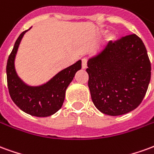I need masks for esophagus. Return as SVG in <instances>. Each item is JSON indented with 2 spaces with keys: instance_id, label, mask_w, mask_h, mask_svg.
Here are the masks:
<instances>
[{
  "instance_id": "obj_1",
  "label": "esophagus",
  "mask_w": 154,
  "mask_h": 154,
  "mask_svg": "<svg viewBox=\"0 0 154 154\" xmlns=\"http://www.w3.org/2000/svg\"><path fill=\"white\" fill-rule=\"evenodd\" d=\"M87 58H82V69H85V68H87Z\"/></svg>"
}]
</instances>
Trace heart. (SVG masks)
I'll use <instances>...</instances> for the list:
<instances>
[{"mask_svg":"<svg viewBox=\"0 0 154 154\" xmlns=\"http://www.w3.org/2000/svg\"><path fill=\"white\" fill-rule=\"evenodd\" d=\"M106 33V31H104V30H101V31H100V35H104ZM115 35H112V34H110V35H109L108 36H107V40H114L115 39Z\"/></svg>","mask_w":154,"mask_h":154,"instance_id":"b5f03b06","label":"heart"}]
</instances>
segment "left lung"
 <instances>
[{"mask_svg":"<svg viewBox=\"0 0 154 154\" xmlns=\"http://www.w3.org/2000/svg\"><path fill=\"white\" fill-rule=\"evenodd\" d=\"M87 67L91 100L100 112L121 116L142 102L151 78V63L139 36L133 34L110 41L89 58Z\"/></svg>","mask_w":154,"mask_h":154,"instance_id":"8db88e82","label":"left lung"}]
</instances>
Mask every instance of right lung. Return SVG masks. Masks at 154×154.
I'll use <instances>...</instances> for the list:
<instances>
[{"mask_svg": "<svg viewBox=\"0 0 154 154\" xmlns=\"http://www.w3.org/2000/svg\"><path fill=\"white\" fill-rule=\"evenodd\" d=\"M28 30L20 35L7 60L6 75L9 93L15 105L24 112L37 117H47L60 110L68 85L76 72L82 68V61H77L76 63L59 72L42 86L30 87L26 85L15 72V58L20 43Z\"/></svg>", "mask_w": 154, "mask_h": 154, "instance_id": "obj_1", "label": "right lung"}]
</instances>
